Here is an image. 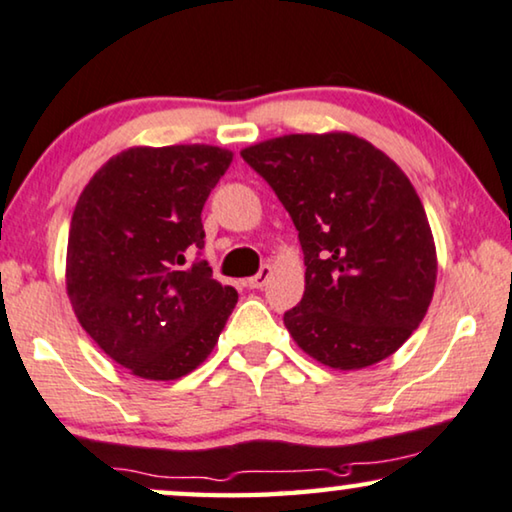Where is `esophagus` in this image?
I'll return each mask as SVG.
<instances>
[{
    "label": "esophagus",
    "instance_id": "1",
    "mask_svg": "<svg viewBox=\"0 0 512 512\" xmlns=\"http://www.w3.org/2000/svg\"><path fill=\"white\" fill-rule=\"evenodd\" d=\"M270 277H272V268H270V265H263L261 272H258L256 277L247 279V286L249 288H263L270 281Z\"/></svg>",
    "mask_w": 512,
    "mask_h": 512
}]
</instances>
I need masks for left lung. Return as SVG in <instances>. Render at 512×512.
Instances as JSON below:
<instances>
[{"mask_svg":"<svg viewBox=\"0 0 512 512\" xmlns=\"http://www.w3.org/2000/svg\"><path fill=\"white\" fill-rule=\"evenodd\" d=\"M240 154L298 228L307 272L284 314L293 342L342 372L390 358L436 286L434 235L404 170L348 131L288 133Z\"/></svg>","mask_w":512,"mask_h":512,"instance_id":"left-lung-1","label":"left lung"}]
</instances>
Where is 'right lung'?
<instances>
[{
  "label": "right lung",
  "mask_w": 512,
  "mask_h": 512,
  "mask_svg": "<svg viewBox=\"0 0 512 512\" xmlns=\"http://www.w3.org/2000/svg\"><path fill=\"white\" fill-rule=\"evenodd\" d=\"M233 161L214 145L129 147L80 194L66 244V293L96 346L133 376L175 381L201 367L238 302L212 279L203 205Z\"/></svg>",
  "instance_id": "add662e5"
}]
</instances>
